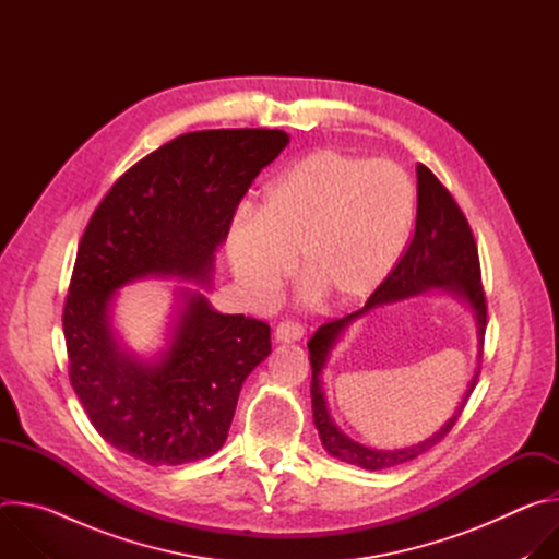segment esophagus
<instances>
[{
	"instance_id": "esophagus-1",
	"label": "esophagus",
	"mask_w": 559,
	"mask_h": 559,
	"mask_svg": "<svg viewBox=\"0 0 559 559\" xmlns=\"http://www.w3.org/2000/svg\"><path fill=\"white\" fill-rule=\"evenodd\" d=\"M302 334H305V330H302L300 323L287 321V323H281V325L276 328L274 341H276V343H296V341L302 338Z\"/></svg>"
}]
</instances>
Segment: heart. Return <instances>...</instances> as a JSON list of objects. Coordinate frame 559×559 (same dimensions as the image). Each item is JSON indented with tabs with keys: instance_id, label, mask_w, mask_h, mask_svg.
Listing matches in <instances>:
<instances>
[{
	"instance_id": "obj_1",
	"label": "heart",
	"mask_w": 559,
	"mask_h": 559,
	"mask_svg": "<svg viewBox=\"0 0 559 559\" xmlns=\"http://www.w3.org/2000/svg\"><path fill=\"white\" fill-rule=\"evenodd\" d=\"M414 183L391 162L321 150L274 179L227 234L231 272L254 300L274 298L292 274L325 305L362 302L407 250Z\"/></svg>"
}]
</instances>
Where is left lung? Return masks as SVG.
<instances>
[{
  "label": "left lung",
  "mask_w": 559,
  "mask_h": 559,
  "mask_svg": "<svg viewBox=\"0 0 559 559\" xmlns=\"http://www.w3.org/2000/svg\"><path fill=\"white\" fill-rule=\"evenodd\" d=\"M416 179H418L416 229L405 257L393 267L386 281L369 296L362 309L347 313L345 318H338V321L321 325L307 343L309 365H311V412H313V425L318 429V438H321L325 451L332 457L367 471H382V468L397 466L436 447L460 418L468 395L475 386L477 373H480L483 343H485V330H487V300L480 283V261H477V248L473 241V234L453 197L447 192V188L436 179V175L427 166L423 164L416 166ZM431 288L444 290L464 304L474 316L478 332V348L481 349L476 373L450 420L427 441L393 452L360 445L357 441L349 439L333 423L329 414L322 386V371L326 360L348 328L371 308Z\"/></svg>",
  "instance_id": "1"
}]
</instances>
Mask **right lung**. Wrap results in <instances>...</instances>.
<instances>
[{"mask_svg": "<svg viewBox=\"0 0 559 559\" xmlns=\"http://www.w3.org/2000/svg\"><path fill=\"white\" fill-rule=\"evenodd\" d=\"M289 143L283 130L188 132L134 164L95 210L76 250L63 307L70 382L97 433L150 464L216 453L246 378L270 356V325L221 313L216 252L236 205ZM177 277L165 347L132 353L114 325L118 289Z\"/></svg>", "mask_w": 559, "mask_h": 559, "instance_id": "add662e5", "label": "right lung"}]
</instances>
